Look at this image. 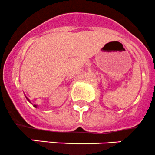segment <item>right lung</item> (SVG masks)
Returning <instances> with one entry per match:
<instances>
[{
	"instance_id": "1",
	"label": "right lung",
	"mask_w": 155,
	"mask_h": 155,
	"mask_svg": "<svg viewBox=\"0 0 155 155\" xmlns=\"http://www.w3.org/2000/svg\"><path fill=\"white\" fill-rule=\"evenodd\" d=\"M26 98H27V100H28V101L29 102H30V101H29V99H28V98L27 97H26ZM33 106H34V107H36V108H37V105H33Z\"/></svg>"
}]
</instances>
